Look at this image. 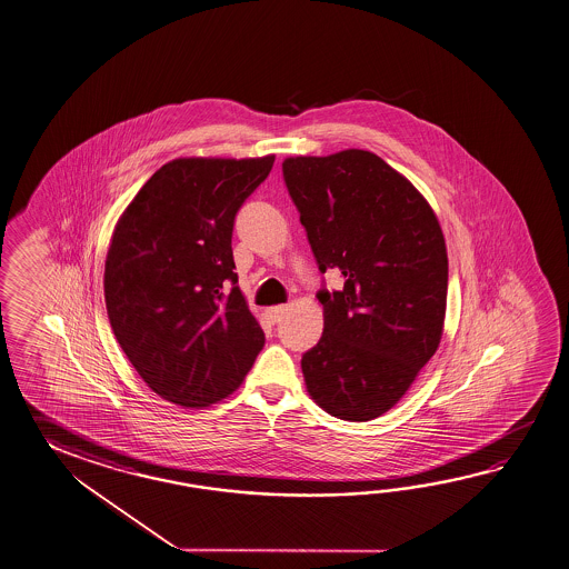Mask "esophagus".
<instances>
[{"label": "esophagus", "instance_id": "34e87169", "mask_svg": "<svg viewBox=\"0 0 569 569\" xmlns=\"http://www.w3.org/2000/svg\"><path fill=\"white\" fill-rule=\"evenodd\" d=\"M286 312H288V306H273V308H269L267 310V320L271 322V325H278V322H281V318L286 316Z\"/></svg>", "mask_w": 569, "mask_h": 569}]
</instances>
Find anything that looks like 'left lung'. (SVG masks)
<instances>
[{
    "label": "left lung",
    "instance_id": "1",
    "mask_svg": "<svg viewBox=\"0 0 569 569\" xmlns=\"http://www.w3.org/2000/svg\"><path fill=\"white\" fill-rule=\"evenodd\" d=\"M318 269L345 286L316 293L325 332L302 357L306 389L347 421L383 416L440 347L448 253L428 200L372 151L281 163Z\"/></svg>",
    "mask_w": 569,
    "mask_h": 569
}]
</instances>
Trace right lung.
<instances>
[{
	"mask_svg": "<svg viewBox=\"0 0 569 569\" xmlns=\"http://www.w3.org/2000/svg\"><path fill=\"white\" fill-rule=\"evenodd\" d=\"M273 160L163 163L117 221L104 261L107 316L133 369L176 406L229 397L266 345L237 286L231 239Z\"/></svg>",
	"mask_w": 569,
	"mask_h": 569,
	"instance_id": "right-lung-1",
	"label": "right lung"
}]
</instances>
